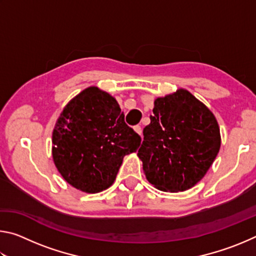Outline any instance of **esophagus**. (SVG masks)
<instances>
[{"mask_svg":"<svg viewBox=\"0 0 256 256\" xmlns=\"http://www.w3.org/2000/svg\"><path fill=\"white\" fill-rule=\"evenodd\" d=\"M133 128H134V131H136L138 134H141V126H140V125H136V126H134Z\"/></svg>","mask_w":256,"mask_h":256,"instance_id":"obj_1","label":"esophagus"}]
</instances>
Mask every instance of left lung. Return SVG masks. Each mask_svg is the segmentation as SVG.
Segmentation results:
<instances>
[{"label": "left lung", "instance_id": "obj_1", "mask_svg": "<svg viewBox=\"0 0 256 256\" xmlns=\"http://www.w3.org/2000/svg\"><path fill=\"white\" fill-rule=\"evenodd\" d=\"M152 112L138 151L146 180L164 192L193 188L222 144L214 115L185 89L156 99Z\"/></svg>", "mask_w": 256, "mask_h": 256}]
</instances>
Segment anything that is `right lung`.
<instances>
[{
  "mask_svg": "<svg viewBox=\"0 0 256 256\" xmlns=\"http://www.w3.org/2000/svg\"><path fill=\"white\" fill-rule=\"evenodd\" d=\"M52 144L63 178L82 192L98 193L114 183L124 156L136 152L141 138L125 123L114 97L89 86L64 107Z\"/></svg>",
  "mask_w": 256,
  "mask_h": 256,
  "instance_id": "right-lung-1",
  "label": "right lung"
}]
</instances>
